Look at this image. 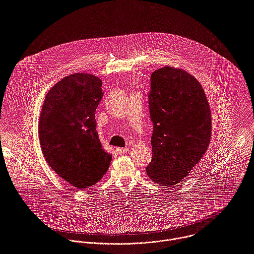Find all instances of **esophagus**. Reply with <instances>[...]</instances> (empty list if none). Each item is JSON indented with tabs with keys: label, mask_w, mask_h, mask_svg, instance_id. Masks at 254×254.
I'll return each instance as SVG.
<instances>
[{
	"label": "esophagus",
	"mask_w": 254,
	"mask_h": 254,
	"mask_svg": "<svg viewBox=\"0 0 254 254\" xmlns=\"http://www.w3.org/2000/svg\"><path fill=\"white\" fill-rule=\"evenodd\" d=\"M116 151L121 154V155H125V154H128L129 153V150L126 149V148H117Z\"/></svg>",
	"instance_id": "esophagus-1"
}]
</instances>
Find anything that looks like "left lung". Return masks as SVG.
I'll list each match as a JSON object with an SVG mask.
<instances>
[{
  "mask_svg": "<svg viewBox=\"0 0 254 254\" xmlns=\"http://www.w3.org/2000/svg\"><path fill=\"white\" fill-rule=\"evenodd\" d=\"M153 158L149 177L164 186L179 183L206 153L211 110L200 83L184 70L164 67L151 75L149 92Z\"/></svg>",
  "mask_w": 254,
  "mask_h": 254,
  "instance_id": "obj_1",
  "label": "left lung"
}]
</instances>
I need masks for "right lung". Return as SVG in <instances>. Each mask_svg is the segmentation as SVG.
I'll list each match as a JSON object with an SVG mask.
<instances>
[{"label":"right lung","mask_w":254,"mask_h":254,"mask_svg":"<svg viewBox=\"0 0 254 254\" xmlns=\"http://www.w3.org/2000/svg\"><path fill=\"white\" fill-rule=\"evenodd\" d=\"M101 85L93 75L72 74L48 91L40 114L39 139L46 162L79 190L101 180L112 159L95 130Z\"/></svg>","instance_id":"1"}]
</instances>
